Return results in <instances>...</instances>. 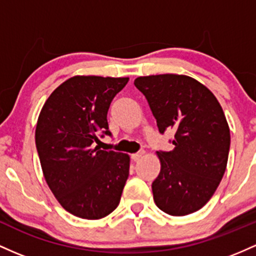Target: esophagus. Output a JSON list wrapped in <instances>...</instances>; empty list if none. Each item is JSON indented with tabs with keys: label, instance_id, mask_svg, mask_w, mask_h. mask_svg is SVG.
Here are the masks:
<instances>
[{
	"label": "esophagus",
	"instance_id": "obj_1",
	"mask_svg": "<svg viewBox=\"0 0 256 256\" xmlns=\"http://www.w3.org/2000/svg\"><path fill=\"white\" fill-rule=\"evenodd\" d=\"M144 154H145V152H144V151H139V152H136V154H132V160H133L134 162H138V160H139L140 158H142V157L144 156Z\"/></svg>",
	"mask_w": 256,
	"mask_h": 256
}]
</instances>
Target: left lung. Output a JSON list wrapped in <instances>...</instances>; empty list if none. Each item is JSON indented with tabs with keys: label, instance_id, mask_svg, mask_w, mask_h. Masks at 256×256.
<instances>
[{
	"label": "left lung",
	"instance_id": "obj_1",
	"mask_svg": "<svg viewBox=\"0 0 256 256\" xmlns=\"http://www.w3.org/2000/svg\"><path fill=\"white\" fill-rule=\"evenodd\" d=\"M160 133L175 130L172 151H157L158 176L152 182L160 210L184 216L206 204L222 179L230 151V128L220 102L204 84L185 74L138 77Z\"/></svg>",
	"mask_w": 256,
	"mask_h": 256
}]
</instances>
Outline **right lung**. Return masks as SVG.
<instances>
[{"label":"right lung","mask_w":256,"mask_h":256,"mask_svg":"<svg viewBox=\"0 0 256 256\" xmlns=\"http://www.w3.org/2000/svg\"><path fill=\"white\" fill-rule=\"evenodd\" d=\"M128 77L74 76L54 90L37 120L35 142L43 176L60 206L98 220L118 206L129 175V154L94 145L111 136L108 111Z\"/></svg>","instance_id":"1"}]
</instances>
